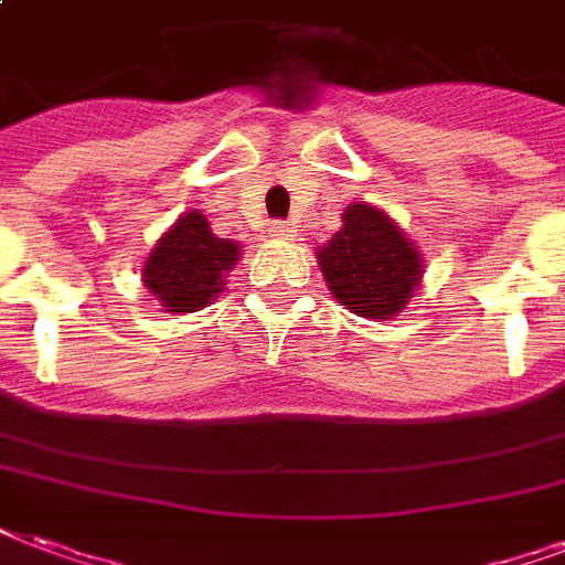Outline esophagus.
Instances as JSON below:
<instances>
[{
	"label": "esophagus",
	"instance_id": "1",
	"mask_svg": "<svg viewBox=\"0 0 565 565\" xmlns=\"http://www.w3.org/2000/svg\"><path fill=\"white\" fill-rule=\"evenodd\" d=\"M270 232H274V237H295V226H291V223H286V220L274 223V226H270Z\"/></svg>",
	"mask_w": 565,
	"mask_h": 565
}]
</instances>
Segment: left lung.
<instances>
[{
	"label": "left lung",
	"mask_w": 565,
	"mask_h": 565,
	"mask_svg": "<svg viewBox=\"0 0 565 565\" xmlns=\"http://www.w3.org/2000/svg\"><path fill=\"white\" fill-rule=\"evenodd\" d=\"M316 256L330 295L363 318L398 316L423 279V256L414 241L366 202L345 207L342 228Z\"/></svg>",
	"instance_id": "8db88e82"
}]
</instances>
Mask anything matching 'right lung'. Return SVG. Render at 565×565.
<instances>
[{"label": "right lung", "instance_id": "add662e5", "mask_svg": "<svg viewBox=\"0 0 565 565\" xmlns=\"http://www.w3.org/2000/svg\"><path fill=\"white\" fill-rule=\"evenodd\" d=\"M241 247L217 237L205 214L186 211L148 253L142 282L167 312H196L217 298Z\"/></svg>", "mask_w": 565, "mask_h": 565}]
</instances>
